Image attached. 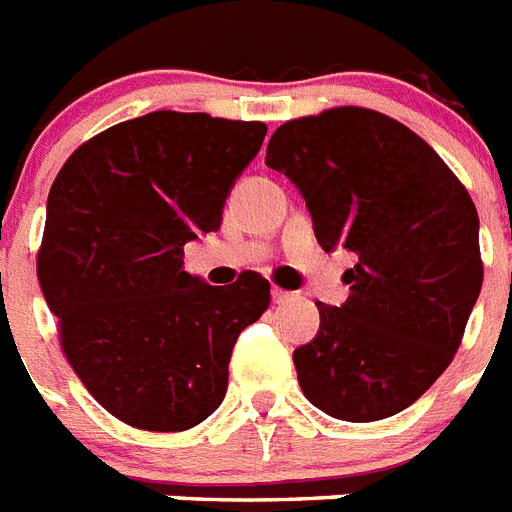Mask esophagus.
<instances>
[{"instance_id":"34e87169","label":"esophagus","mask_w":512,"mask_h":512,"mask_svg":"<svg viewBox=\"0 0 512 512\" xmlns=\"http://www.w3.org/2000/svg\"><path fill=\"white\" fill-rule=\"evenodd\" d=\"M272 301L275 304H288V301H296V293L293 290H282V288H272Z\"/></svg>"}]
</instances>
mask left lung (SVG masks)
I'll list each match as a JSON object with an SVG mask.
<instances>
[{
    "label": "left lung",
    "mask_w": 512,
    "mask_h": 512,
    "mask_svg": "<svg viewBox=\"0 0 512 512\" xmlns=\"http://www.w3.org/2000/svg\"><path fill=\"white\" fill-rule=\"evenodd\" d=\"M267 166L301 190L322 251L354 253L346 304H317L320 330L293 351L298 386L349 423L407 410L449 367L481 293L468 190L412 129L351 105L282 124Z\"/></svg>",
    "instance_id": "left-lung-1"
}]
</instances>
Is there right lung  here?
<instances>
[{
    "label": "right lung",
    "mask_w": 512,
    "mask_h": 512,
    "mask_svg": "<svg viewBox=\"0 0 512 512\" xmlns=\"http://www.w3.org/2000/svg\"><path fill=\"white\" fill-rule=\"evenodd\" d=\"M264 137L261 121L155 110L84 142L49 190L39 285L73 372L126 425L203 423L227 394L237 335L267 312L256 272L214 288L182 267Z\"/></svg>",
    "instance_id": "obj_1"
}]
</instances>
